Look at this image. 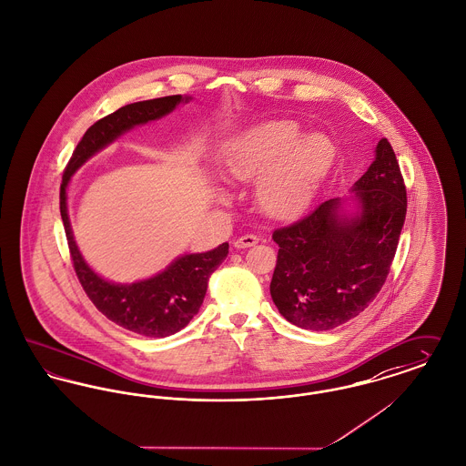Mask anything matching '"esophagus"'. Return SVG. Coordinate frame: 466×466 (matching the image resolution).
Here are the masks:
<instances>
[{"label":"esophagus","mask_w":466,"mask_h":466,"mask_svg":"<svg viewBox=\"0 0 466 466\" xmlns=\"http://www.w3.org/2000/svg\"><path fill=\"white\" fill-rule=\"evenodd\" d=\"M258 237L256 235H242L240 238L235 240V248H252L254 244H258Z\"/></svg>","instance_id":"1"}]
</instances>
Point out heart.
Wrapping results in <instances>:
<instances>
[{"mask_svg": "<svg viewBox=\"0 0 466 466\" xmlns=\"http://www.w3.org/2000/svg\"><path fill=\"white\" fill-rule=\"evenodd\" d=\"M291 122H272L233 137L222 152L231 177L250 182L259 177L258 201L272 216L304 208L334 160V145L323 134L300 139Z\"/></svg>", "mask_w": 466, "mask_h": 466, "instance_id": "obj_1", "label": "heart"}]
</instances>
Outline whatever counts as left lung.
<instances>
[{"instance_id": "obj_1", "label": "left lung", "mask_w": 466, "mask_h": 466, "mask_svg": "<svg viewBox=\"0 0 466 466\" xmlns=\"http://www.w3.org/2000/svg\"><path fill=\"white\" fill-rule=\"evenodd\" d=\"M353 190L359 216L341 218L339 199H329L272 233L279 252L270 295L300 329L330 330L359 316L390 272L406 218V187L385 137Z\"/></svg>"}]
</instances>
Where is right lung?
<instances>
[{
    "label": "right lung",
    "mask_w": 466,
    "mask_h": 466,
    "mask_svg": "<svg viewBox=\"0 0 466 466\" xmlns=\"http://www.w3.org/2000/svg\"><path fill=\"white\" fill-rule=\"evenodd\" d=\"M182 100L187 102L188 96L169 95L127 104L95 122L77 143L63 171L60 186V212L66 244L76 276L85 293L107 319L147 338H166L177 334L194 318L207 295L210 276L228 256V244L201 254H186L152 279L134 284L107 282L98 278L85 263L74 242L66 214V186L74 171L95 152L115 141L134 125L147 124L171 113Z\"/></svg>",
    "instance_id": "add662e5"
}]
</instances>
